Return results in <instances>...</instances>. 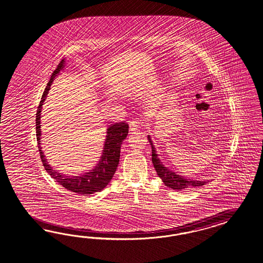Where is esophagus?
<instances>
[{"label":"esophagus","instance_id":"1","mask_svg":"<svg viewBox=\"0 0 263 263\" xmlns=\"http://www.w3.org/2000/svg\"><path fill=\"white\" fill-rule=\"evenodd\" d=\"M139 124H140V122H138V121H131V122H129L130 131H131L132 133L136 132V131L138 130V128H139Z\"/></svg>","mask_w":263,"mask_h":263}]
</instances>
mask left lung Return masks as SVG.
<instances>
[{"label":"left lung","instance_id":"left-lung-1","mask_svg":"<svg viewBox=\"0 0 263 263\" xmlns=\"http://www.w3.org/2000/svg\"><path fill=\"white\" fill-rule=\"evenodd\" d=\"M148 141L150 142V145L152 147V162L154 165L156 172L160 177L163 183L174 190L181 191L186 188L190 187H197V186L204 185L205 183L209 182V179L207 180H197V179H190L184 178L183 176H180L174 171H171L169 168L164 166L159 159L156 148H155L153 141L151 140V137L148 135Z\"/></svg>","mask_w":263,"mask_h":263}]
</instances>
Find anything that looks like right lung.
I'll return each mask as SVG.
<instances>
[{
	"label": "right lung",
	"mask_w": 263,
	"mask_h": 263,
	"mask_svg": "<svg viewBox=\"0 0 263 263\" xmlns=\"http://www.w3.org/2000/svg\"><path fill=\"white\" fill-rule=\"evenodd\" d=\"M65 59H63L59 64L57 68L52 73L51 78L45 87L42 100L38 106L36 114V136L38 141L40 156L43 161L46 172L55 179L59 184L64 186L65 189L71 192L78 193L79 195L87 196L89 194L100 192L104 189L110 182L116 172V169L120 161V153L122 141H124L128 135V124L126 122H116L108 125L106 129V138L103 144V150L101 159L89 172L80 176H67L64 174L59 173L54 170L45 159V156L41 146V112L44 102L47 97L48 91L50 90L52 83L55 77L61 71L64 69L65 65Z\"/></svg>",
	"instance_id": "add662e5"
}]
</instances>
